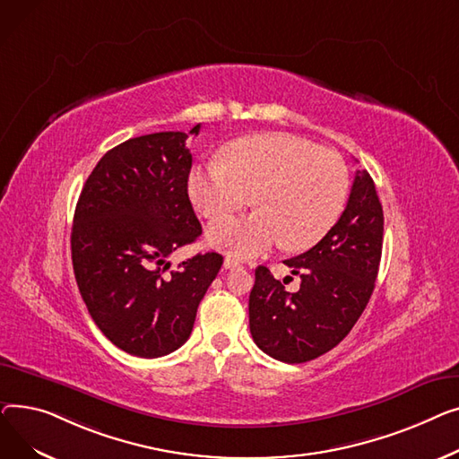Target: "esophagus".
<instances>
[{
    "instance_id": "esophagus-1",
    "label": "esophagus",
    "mask_w": 459,
    "mask_h": 459,
    "mask_svg": "<svg viewBox=\"0 0 459 459\" xmlns=\"http://www.w3.org/2000/svg\"><path fill=\"white\" fill-rule=\"evenodd\" d=\"M224 268H228V271H233V268H240V263L235 259V257H226L224 259Z\"/></svg>"
}]
</instances>
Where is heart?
<instances>
[{"mask_svg": "<svg viewBox=\"0 0 459 459\" xmlns=\"http://www.w3.org/2000/svg\"><path fill=\"white\" fill-rule=\"evenodd\" d=\"M350 188L344 160L306 139L264 133L238 139L226 159L198 165L188 176V195L207 219L248 207L247 219L221 221L209 240L238 257H252L283 242L292 252L313 248L337 224Z\"/></svg>", "mask_w": 459, "mask_h": 459, "instance_id": "1", "label": "heart"}]
</instances>
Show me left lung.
Returning <instances> with one entry per match:
<instances>
[{
  "label": "left lung",
  "instance_id": "obj_1",
  "mask_svg": "<svg viewBox=\"0 0 459 459\" xmlns=\"http://www.w3.org/2000/svg\"><path fill=\"white\" fill-rule=\"evenodd\" d=\"M384 209L367 170L356 174L337 224L311 250L285 259L300 289L285 290L266 266L255 268L250 332L255 344L283 363L330 352L354 328L378 276Z\"/></svg>",
  "mask_w": 459,
  "mask_h": 459
}]
</instances>
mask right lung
<instances>
[{"label":"right lung","mask_w":459,"mask_h":459,"mask_svg":"<svg viewBox=\"0 0 459 459\" xmlns=\"http://www.w3.org/2000/svg\"><path fill=\"white\" fill-rule=\"evenodd\" d=\"M196 124L191 134H198ZM188 134L160 131L107 152L85 181L72 226V263L101 333L124 352L160 358L191 337L198 306L224 257L169 255L200 235L186 193Z\"/></svg>","instance_id":"1"}]
</instances>
